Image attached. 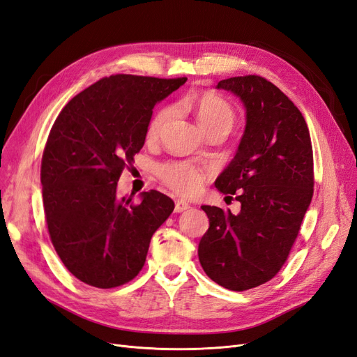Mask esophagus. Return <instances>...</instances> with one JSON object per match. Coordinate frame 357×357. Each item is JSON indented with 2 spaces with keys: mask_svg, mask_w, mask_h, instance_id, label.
<instances>
[{
  "mask_svg": "<svg viewBox=\"0 0 357 357\" xmlns=\"http://www.w3.org/2000/svg\"><path fill=\"white\" fill-rule=\"evenodd\" d=\"M189 206H190V205H189L186 201L177 199V201H176V206H174V211H176V213H183V211H186Z\"/></svg>",
  "mask_w": 357,
  "mask_h": 357,
  "instance_id": "1",
  "label": "esophagus"
}]
</instances>
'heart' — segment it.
<instances>
[{"instance_id":"heart-1","label":"heart","mask_w":357,"mask_h":357,"mask_svg":"<svg viewBox=\"0 0 357 357\" xmlns=\"http://www.w3.org/2000/svg\"><path fill=\"white\" fill-rule=\"evenodd\" d=\"M189 106L198 115L201 126L206 132H211L214 130H226L229 132L233 124H235V109L226 99L215 93L196 94L189 100ZM169 116V106L159 107L153 114L149 127H147V136L151 139L158 137L164 130ZM158 176L168 188L178 193L189 195L201 186L204 171L190 162L168 161L158 167Z\"/></svg>"}]
</instances>
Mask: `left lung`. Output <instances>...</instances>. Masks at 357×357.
I'll return each mask as SVG.
<instances>
[{"label":"left lung","instance_id":"obj_1","mask_svg":"<svg viewBox=\"0 0 357 357\" xmlns=\"http://www.w3.org/2000/svg\"><path fill=\"white\" fill-rule=\"evenodd\" d=\"M247 107L238 152L215 188L241 202L233 215L204 205L210 227L199 242L204 272L230 291H247L278 275L312 202L314 173L310 132L298 107L258 75L220 81Z\"/></svg>","mask_w":357,"mask_h":357}]
</instances>
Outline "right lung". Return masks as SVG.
<instances>
[{
  "instance_id": "1",
  "label": "right lung",
  "mask_w": 357,
  "mask_h": 357,
  "mask_svg": "<svg viewBox=\"0 0 357 357\" xmlns=\"http://www.w3.org/2000/svg\"><path fill=\"white\" fill-rule=\"evenodd\" d=\"M116 73L61 109L41 161L45 223L61 263L81 282L109 289L144 266L152 235L174 210L158 190L119 198L122 171L144 144L152 109L186 82Z\"/></svg>"
}]
</instances>
